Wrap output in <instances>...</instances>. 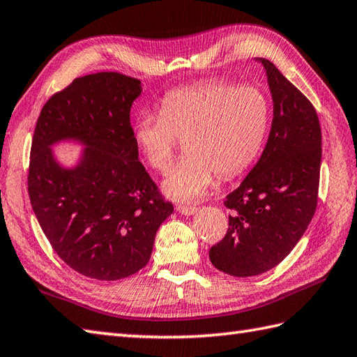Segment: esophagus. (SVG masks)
Listing matches in <instances>:
<instances>
[{"label": "esophagus", "instance_id": "1", "mask_svg": "<svg viewBox=\"0 0 357 357\" xmlns=\"http://www.w3.org/2000/svg\"><path fill=\"white\" fill-rule=\"evenodd\" d=\"M197 206H194V204H189V203H180V204H177V211L180 212V213H183V215H192V213H195L197 212Z\"/></svg>", "mask_w": 357, "mask_h": 357}]
</instances>
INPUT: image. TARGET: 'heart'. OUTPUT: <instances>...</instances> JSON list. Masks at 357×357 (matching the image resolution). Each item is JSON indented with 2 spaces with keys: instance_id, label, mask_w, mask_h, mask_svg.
<instances>
[{
  "instance_id": "1",
  "label": "heart",
  "mask_w": 357,
  "mask_h": 357,
  "mask_svg": "<svg viewBox=\"0 0 357 357\" xmlns=\"http://www.w3.org/2000/svg\"><path fill=\"white\" fill-rule=\"evenodd\" d=\"M268 126V100L258 86L206 81L169 91L160 113L142 114L134 140L153 169L166 172L178 139L186 155L166 176L162 189L174 200H194L215 174L232 178L255 160Z\"/></svg>"
}]
</instances>
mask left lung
<instances>
[{"instance_id":"left-lung-1","label":"left lung","mask_w":357,"mask_h":357,"mask_svg":"<svg viewBox=\"0 0 357 357\" xmlns=\"http://www.w3.org/2000/svg\"><path fill=\"white\" fill-rule=\"evenodd\" d=\"M257 61L272 93V128L258 163L226 197L227 232L209 250L218 271L241 278L278 266L304 235L318 204L322 157L312 102L271 61Z\"/></svg>"}]
</instances>
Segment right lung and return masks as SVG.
<instances>
[{
    "instance_id": "right-lung-1",
    "label": "right lung",
    "mask_w": 357,
    "mask_h": 357,
    "mask_svg": "<svg viewBox=\"0 0 357 357\" xmlns=\"http://www.w3.org/2000/svg\"><path fill=\"white\" fill-rule=\"evenodd\" d=\"M139 79L116 71L76 77L45 102L31 139L29 197L58 257L89 278L116 281L139 272L174 206L139 162L130 122ZM61 139L86 148L75 169L51 153Z\"/></svg>"
}]
</instances>
